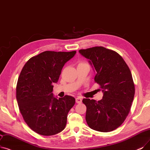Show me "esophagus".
Returning a JSON list of instances; mask_svg holds the SVG:
<instances>
[{"label": "esophagus", "mask_w": 150, "mask_h": 150, "mask_svg": "<svg viewBox=\"0 0 150 150\" xmlns=\"http://www.w3.org/2000/svg\"><path fill=\"white\" fill-rule=\"evenodd\" d=\"M75 101H76V103H81L82 102V99L80 98V97H76L75 99Z\"/></svg>", "instance_id": "1"}]
</instances>
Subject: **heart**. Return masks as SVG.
I'll return each mask as SVG.
<instances>
[{
  "mask_svg": "<svg viewBox=\"0 0 150 150\" xmlns=\"http://www.w3.org/2000/svg\"><path fill=\"white\" fill-rule=\"evenodd\" d=\"M83 64H86V63H85V62H80V63L79 64V65H78V66H79V65H83Z\"/></svg>",
  "mask_w": 150,
  "mask_h": 150,
  "instance_id": "b5f03b06",
  "label": "heart"
}]
</instances>
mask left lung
<instances>
[{
  "mask_svg": "<svg viewBox=\"0 0 150 150\" xmlns=\"http://www.w3.org/2000/svg\"><path fill=\"white\" fill-rule=\"evenodd\" d=\"M79 53L95 69L94 81L103 93L102 99L97 102L83 99L86 106V122L95 131H112L125 121L131 108L135 86L131 70L122 57L113 50L95 47L80 50Z\"/></svg>",
  "mask_w": 150,
  "mask_h": 150,
  "instance_id": "8db88e82",
  "label": "left lung"
}]
</instances>
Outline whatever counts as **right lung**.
Here are the masks:
<instances>
[{"label":"right lung","mask_w":150,"mask_h":150,"mask_svg":"<svg viewBox=\"0 0 150 150\" xmlns=\"http://www.w3.org/2000/svg\"><path fill=\"white\" fill-rule=\"evenodd\" d=\"M75 54V51L42 52L25 64L19 76L16 100L19 111L28 126L38 134L55 135L66 127L75 99L70 96L55 97L53 84L59 80L64 64Z\"/></svg>","instance_id":"add662e5"}]
</instances>
